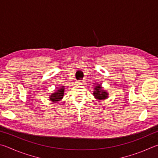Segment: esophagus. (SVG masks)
Wrapping results in <instances>:
<instances>
[{
    "instance_id": "34e87169",
    "label": "esophagus",
    "mask_w": 158,
    "mask_h": 158,
    "mask_svg": "<svg viewBox=\"0 0 158 158\" xmlns=\"http://www.w3.org/2000/svg\"><path fill=\"white\" fill-rule=\"evenodd\" d=\"M76 83H77V84H78V85H83L84 82H83V81H77Z\"/></svg>"
}]
</instances>
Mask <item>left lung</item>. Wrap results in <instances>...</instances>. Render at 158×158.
I'll use <instances>...</instances> for the list:
<instances>
[{"mask_svg":"<svg viewBox=\"0 0 158 158\" xmlns=\"http://www.w3.org/2000/svg\"><path fill=\"white\" fill-rule=\"evenodd\" d=\"M94 90L93 93L94 96L96 99H98V100H104V99L107 98V96H108V93L106 92L105 90L102 89V87L100 85L96 86Z\"/></svg>","mask_w":158,"mask_h":158,"instance_id":"obj_1","label":"left lung"}]
</instances>
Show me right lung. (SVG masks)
<instances>
[{"label":"right lung","mask_w":158,"mask_h":158,"mask_svg":"<svg viewBox=\"0 0 158 158\" xmlns=\"http://www.w3.org/2000/svg\"><path fill=\"white\" fill-rule=\"evenodd\" d=\"M64 86L61 87L59 89L56 91V92L52 93V94L49 96L50 100L52 102H57L62 100L64 96Z\"/></svg>","instance_id":"right-lung-1"}]
</instances>
